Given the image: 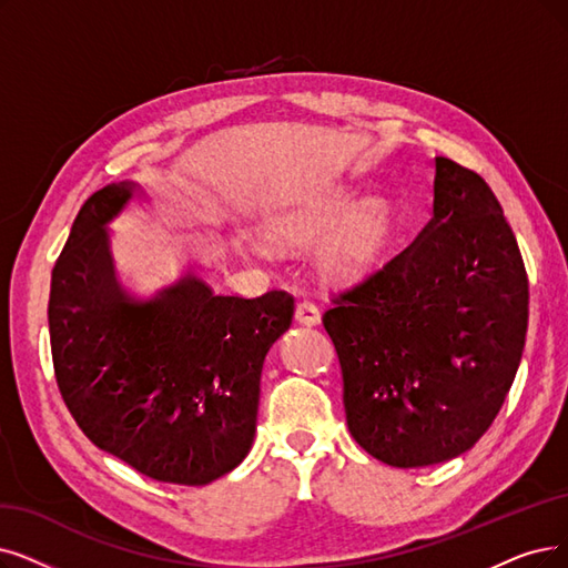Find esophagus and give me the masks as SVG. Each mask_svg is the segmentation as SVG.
Instances as JSON below:
<instances>
[{
	"mask_svg": "<svg viewBox=\"0 0 568 568\" xmlns=\"http://www.w3.org/2000/svg\"><path fill=\"white\" fill-rule=\"evenodd\" d=\"M296 322L303 326H316L322 322V312L312 301H301L296 307Z\"/></svg>",
	"mask_w": 568,
	"mask_h": 568,
	"instance_id": "1",
	"label": "esophagus"
}]
</instances>
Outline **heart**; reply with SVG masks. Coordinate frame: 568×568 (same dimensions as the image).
Returning a JSON list of instances; mask_svg holds the SVG:
<instances>
[{
	"label": "heart",
	"instance_id": "heart-1",
	"mask_svg": "<svg viewBox=\"0 0 568 568\" xmlns=\"http://www.w3.org/2000/svg\"><path fill=\"white\" fill-rule=\"evenodd\" d=\"M394 231V212L354 186H337L305 205L265 221L261 242L277 254H296L320 244L316 267L337 286H347L375 270Z\"/></svg>",
	"mask_w": 568,
	"mask_h": 568
}]
</instances>
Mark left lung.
I'll use <instances>...</instances> for the list:
<instances>
[{"label": "left lung", "mask_w": 568, "mask_h": 568, "mask_svg": "<svg viewBox=\"0 0 568 568\" xmlns=\"http://www.w3.org/2000/svg\"><path fill=\"white\" fill-rule=\"evenodd\" d=\"M434 210L415 237L324 312L354 440L396 468L483 438L525 352L529 282L487 181L434 161Z\"/></svg>", "instance_id": "8db88e82"}]
</instances>
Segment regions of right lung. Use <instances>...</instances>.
I'll return each instance as SVG.
<instances>
[{"instance_id": "1", "label": "right lung", "mask_w": 568, "mask_h": 568, "mask_svg": "<svg viewBox=\"0 0 568 568\" xmlns=\"http://www.w3.org/2000/svg\"><path fill=\"white\" fill-rule=\"evenodd\" d=\"M138 195L134 181L90 195L55 261V379L90 443L158 483L210 485L252 449L263 361L296 303L286 291L216 296L193 272L151 298L132 296L109 223Z\"/></svg>"}]
</instances>
